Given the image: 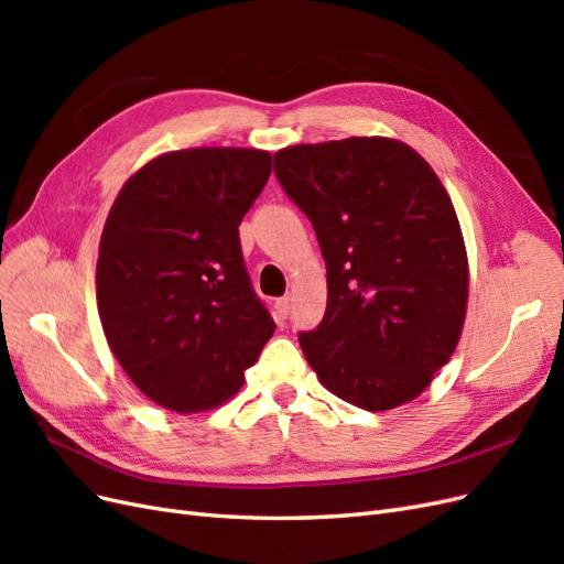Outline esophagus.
Wrapping results in <instances>:
<instances>
[{
    "mask_svg": "<svg viewBox=\"0 0 564 564\" xmlns=\"http://www.w3.org/2000/svg\"><path fill=\"white\" fill-rule=\"evenodd\" d=\"M289 305H292V299H289V296H282V299H278L275 308H278V315H280V319H286V317H289Z\"/></svg>",
    "mask_w": 564,
    "mask_h": 564,
    "instance_id": "obj_1",
    "label": "esophagus"
}]
</instances>
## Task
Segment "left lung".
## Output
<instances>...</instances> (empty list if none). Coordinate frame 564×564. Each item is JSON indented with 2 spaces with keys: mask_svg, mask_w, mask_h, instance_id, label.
<instances>
[{
  "mask_svg": "<svg viewBox=\"0 0 564 564\" xmlns=\"http://www.w3.org/2000/svg\"><path fill=\"white\" fill-rule=\"evenodd\" d=\"M275 176L327 263V311L299 334L319 383L367 412L414 400L466 317V247L445 185L379 135L284 148Z\"/></svg>",
  "mask_w": 564,
  "mask_h": 564,
  "instance_id": "8db88e82",
  "label": "left lung"
}]
</instances>
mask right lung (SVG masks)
Masks as SVG:
<instances>
[{
  "mask_svg": "<svg viewBox=\"0 0 564 564\" xmlns=\"http://www.w3.org/2000/svg\"><path fill=\"white\" fill-rule=\"evenodd\" d=\"M270 160L249 148L166 152L124 183L108 214L96 265L100 324L135 388L172 412L232 398L275 332L237 230Z\"/></svg>",
  "mask_w": 564,
  "mask_h": 564,
  "instance_id": "add662e5",
  "label": "right lung"
}]
</instances>
